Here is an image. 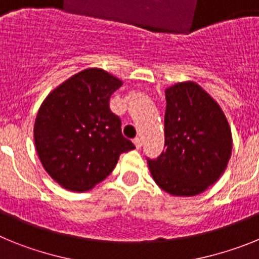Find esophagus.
<instances>
[{"label": "esophagus", "instance_id": "1", "mask_svg": "<svg viewBox=\"0 0 259 259\" xmlns=\"http://www.w3.org/2000/svg\"><path fill=\"white\" fill-rule=\"evenodd\" d=\"M134 144L136 145L137 149H140L141 146H143V139H141V137H136L134 140Z\"/></svg>", "mask_w": 259, "mask_h": 259}]
</instances>
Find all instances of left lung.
Here are the masks:
<instances>
[{
  "label": "left lung",
  "instance_id": "obj_1",
  "mask_svg": "<svg viewBox=\"0 0 259 259\" xmlns=\"http://www.w3.org/2000/svg\"><path fill=\"white\" fill-rule=\"evenodd\" d=\"M164 150L148 159L153 179L172 196H196L221 178L232 136L219 105L193 81L166 89Z\"/></svg>",
  "mask_w": 259,
  "mask_h": 259
}]
</instances>
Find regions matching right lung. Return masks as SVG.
Returning a JSON list of instances; mask_svg holds the SVG:
<instances>
[{"instance_id": "right-lung-1", "label": "right lung", "mask_w": 259, "mask_h": 259, "mask_svg": "<svg viewBox=\"0 0 259 259\" xmlns=\"http://www.w3.org/2000/svg\"><path fill=\"white\" fill-rule=\"evenodd\" d=\"M122 81L101 68L71 76L45 98L33 136L41 163L63 188L84 192L109 176L119 155L135 149L122 135L110 97Z\"/></svg>"}]
</instances>
